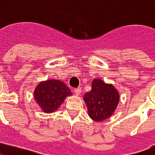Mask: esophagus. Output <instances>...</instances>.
Returning a JSON list of instances; mask_svg holds the SVG:
<instances>
[{
    "label": "esophagus",
    "mask_w": 155,
    "mask_h": 155,
    "mask_svg": "<svg viewBox=\"0 0 155 155\" xmlns=\"http://www.w3.org/2000/svg\"><path fill=\"white\" fill-rule=\"evenodd\" d=\"M74 92L76 96H79V95H81V89H75L74 90Z\"/></svg>",
    "instance_id": "esophagus-1"
}]
</instances>
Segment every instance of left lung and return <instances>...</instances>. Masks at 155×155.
I'll return each instance as SVG.
<instances>
[{
  "mask_svg": "<svg viewBox=\"0 0 155 155\" xmlns=\"http://www.w3.org/2000/svg\"><path fill=\"white\" fill-rule=\"evenodd\" d=\"M119 100L120 94L113 84L98 78L93 80L91 91L84 95L89 117L98 122L109 118L115 113Z\"/></svg>",
  "mask_w": 155,
  "mask_h": 155,
  "instance_id": "left-lung-1",
  "label": "left lung"
}]
</instances>
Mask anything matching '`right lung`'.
Wrapping results in <instances>:
<instances>
[{"label": "right lung", "instance_id": "right-lung-1", "mask_svg": "<svg viewBox=\"0 0 155 155\" xmlns=\"http://www.w3.org/2000/svg\"><path fill=\"white\" fill-rule=\"evenodd\" d=\"M72 93L66 84L59 80L41 81L34 91V98L43 113L56 112Z\"/></svg>", "mask_w": 155, "mask_h": 155}]
</instances>
